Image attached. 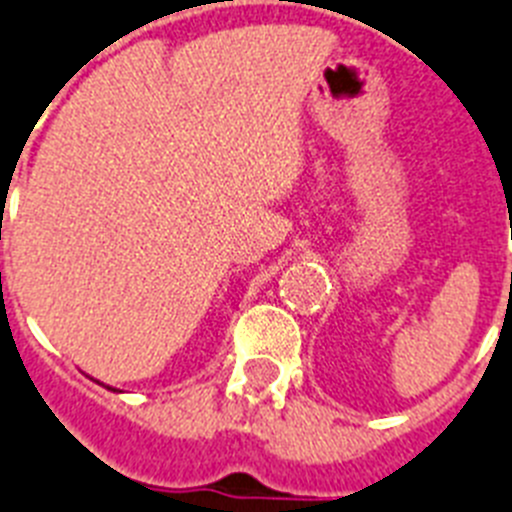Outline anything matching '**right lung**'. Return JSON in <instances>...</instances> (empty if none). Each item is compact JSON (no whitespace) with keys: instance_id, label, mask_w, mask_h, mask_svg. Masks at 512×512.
<instances>
[{"instance_id":"right-lung-1","label":"right lung","mask_w":512,"mask_h":512,"mask_svg":"<svg viewBox=\"0 0 512 512\" xmlns=\"http://www.w3.org/2000/svg\"><path fill=\"white\" fill-rule=\"evenodd\" d=\"M101 384V382H99ZM104 387H107V390H112V387H109V384H104Z\"/></svg>"}]
</instances>
